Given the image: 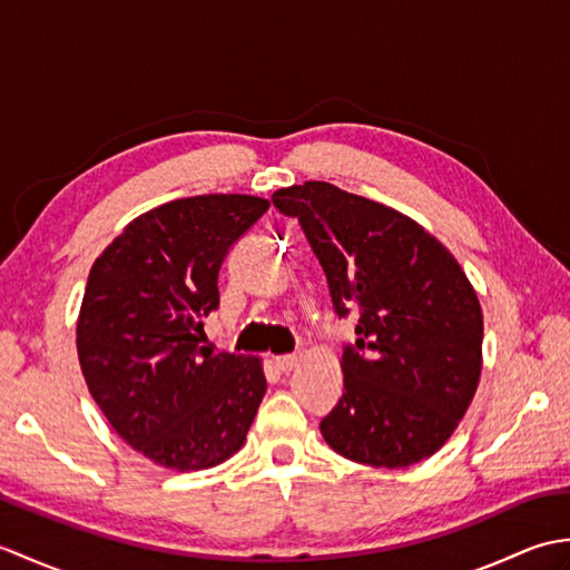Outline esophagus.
I'll list each match as a JSON object with an SVG mask.
<instances>
[{
    "mask_svg": "<svg viewBox=\"0 0 570 570\" xmlns=\"http://www.w3.org/2000/svg\"><path fill=\"white\" fill-rule=\"evenodd\" d=\"M274 362L282 372H292L298 365V355H284V357H276Z\"/></svg>",
    "mask_w": 570,
    "mask_h": 570,
    "instance_id": "1",
    "label": "esophagus"
}]
</instances>
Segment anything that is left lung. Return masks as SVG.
I'll list each match as a JSON object with an SVG mask.
<instances>
[{
	"mask_svg": "<svg viewBox=\"0 0 570 570\" xmlns=\"http://www.w3.org/2000/svg\"><path fill=\"white\" fill-rule=\"evenodd\" d=\"M328 278L337 318L357 311L343 347L345 392L321 433L335 453L406 468L451 439L482 370V311L455 257L411 217L325 180L276 190Z\"/></svg>",
	"mask_w": 570,
	"mask_h": 570,
	"instance_id": "8db88e82",
	"label": "left lung"
}]
</instances>
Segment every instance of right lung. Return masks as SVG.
<instances>
[{"label": "right lung", "mask_w": 570, "mask_h": 570, "mask_svg": "<svg viewBox=\"0 0 570 570\" xmlns=\"http://www.w3.org/2000/svg\"><path fill=\"white\" fill-rule=\"evenodd\" d=\"M269 210L254 196H196L131 220L95 259L78 318L88 390L154 463L205 470L235 455L266 392L262 362L203 347L217 274Z\"/></svg>", "instance_id": "obj_1"}]
</instances>
